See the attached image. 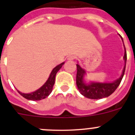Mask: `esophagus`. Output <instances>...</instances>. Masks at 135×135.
I'll list each match as a JSON object with an SVG mask.
<instances>
[{"instance_id":"34e87169","label":"esophagus","mask_w":135,"mask_h":135,"mask_svg":"<svg viewBox=\"0 0 135 135\" xmlns=\"http://www.w3.org/2000/svg\"><path fill=\"white\" fill-rule=\"evenodd\" d=\"M68 60H74V59H75V57L74 55H70L68 57Z\"/></svg>"}]
</instances>
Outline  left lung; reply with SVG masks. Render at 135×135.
Here are the masks:
<instances>
[{
  "label": "left lung",
  "mask_w": 135,
  "mask_h": 135,
  "mask_svg": "<svg viewBox=\"0 0 135 135\" xmlns=\"http://www.w3.org/2000/svg\"><path fill=\"white\" fill-rule=\"evenodd\" d=\"M125 48V46H124ZM124 59L125 64L126 63L127 55L125 49ZM77 66V74H76V85L78 86L80 93L85 97L92 99H99L108 97L112 95L120 85L122 79L124 74L126 65H124L123 71L120 78L112 83H98V82H91L90 84H85L83 81V77L85 74V71L76 64Z\"/></svg>",
  "instance_id": "obj_1"
}]
</instances>
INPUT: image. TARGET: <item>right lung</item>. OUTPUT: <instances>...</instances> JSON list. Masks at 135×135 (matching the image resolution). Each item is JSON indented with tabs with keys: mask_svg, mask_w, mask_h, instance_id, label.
I'll return each mask as SVG.
<instances>
[{
	"mask_svg": "<svg viewBox=\"0 0 135 135\" xmlns=\"http://www.w3.org/2000/svg\"><path fill=\"white\" fill-rule=\"evenodd\" d=\"M64 63H61V64L56 66L52 71H51V74H50L49 78L47 80L45 84H44L42 87H40V89L36 90L35 92H33L32 93H22L21 92L18 91L19 93L24 98L27 99L28 100H32V101H38V100L43 99L46 98V97H48L49 95L51 94L53 90V85L55 84V76L57 74V71H59L62 67V65H64Z\"/></svg>",
	"mask_w": 135,
	"mask_h": 135,
	"instance_id": "1",
	"label": "right lung"
}]
</instances>
